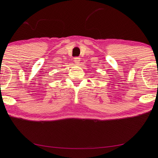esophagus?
Listing matches in <instances>:
<instances>
[{
    "mask_svg": "<svg viewBox=\"0 0 158 158\" xmlns=\"http://www.w3.org/2000/svg\"><path fill=\"white\" fill-rule=\"evenodd\" d=\"M75 63L76 64H79V62H80V58L79 57H75Z\"/></svg>",
    "mask_w": 158,
    "mask_h": 158,
    "instance_id": "obj_1",
    "label": "esophagus"
}]
</instances>
